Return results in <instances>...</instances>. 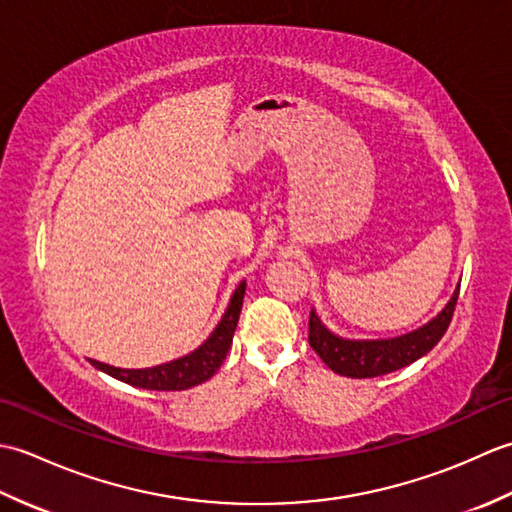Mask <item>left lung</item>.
Returning a JSON list of instances; mask_svg holds the SVG:
<instances>
[{
	"label": "left lung",
	"instance_id": "8db88e82",
	"mask_svg": "<svg viewBox=\"0 0 512 512\" xmlns=\"http://www.w3.org/2000/svg\"><path fill=\"white\" fill-rule=\"evenodd\" d=\"M460 286L453 290L451 299L447 301L436 317L429 323L420 325L418 330L391 336V339H343V336L330 332L325 328L319 314L310 312V345L312 350L321 356V361L328 365L332 372L347 378H374L396 372L400 367H407L418 361L447 332L455 303H458Z\"/></svg>",
	"mask_w": 512,
	"mask_h": 512
}]
</instances>
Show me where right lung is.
Wrapping results in <instances>:
<instances>
[{"label": "right lung", "instance_id": "1", "mask_svg": "<svg viewBox=\"0 0 512 512\" xmlns=\"http://www.w3.org/2000/svg\"><path fill=\"white\" fill-rule=\"evenodd\" d=\"M244 292H246V281H239V286L235 288L231 301H228L220 323L215 325V330L209 334V339H206L200 347H195V350L189 354L173 358L169 363L145 367V369H123V367H114L101 361H92V358L90 363L116 380H123L127 385L143 387L151 391H180V389H191L195 385L206 383V380L220 369L228 350H231L239 312H242Z\"/></svg>", "mask_w": 512, "mask_h": 512}]
</instances>
